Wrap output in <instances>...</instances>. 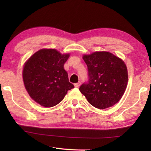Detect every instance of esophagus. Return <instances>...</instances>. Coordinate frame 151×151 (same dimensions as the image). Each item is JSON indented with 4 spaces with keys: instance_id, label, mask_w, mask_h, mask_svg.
I'll return each instance as SVG.
<instances>
[{
    "instance_id": "34e87169",
    "label": "esophagus",
    "mask_w": 151,
    "mask_h": 151,
    "mask_svg": "<svg viewBox=\"0 0 151 151\" xmlns=\"http://www.w3.org/2000/svg\"><path fill=\"white\" fill-rule=\"evenodd\" d=\"M80 85H81V82H78V83H76L75 84V86L76 88L79 87V86H80Z\"/></svg>"
}]
</instances>
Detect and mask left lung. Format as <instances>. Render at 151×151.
<instances>
[{
  "mask_svg": "<svg viewBox=\"0 0 151 151\" xmlns=\"http://www.w3.org/2000/svg\"><path fill=\"white\" fill-rule=\"evenodd\" d=\"M88 68V82L79 90L91 105L104 109L118 103L126 90L128 72L121 58L102 51L84 55Z\"/></svg>",
  "mask_w": 151,
  "mask_h": 151,
  "instance_id": "left-lung-1",
  "label": "left lung"
}]
</instances>
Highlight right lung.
Returning a JSON list of instances; mask_svg holds the SVG:
<instances>
[{"mask_svg":"<svg viewBox=\"0 0 151 151\" xmlns=\"http://www.w3.org/2000/svg\"><path fill=\"white\" fill-rule=\"evenodd\" d=\"M69 54L62 55L55 49H41L25 63L22 71L25 88L41 106L57 105L75 87L64 69Z\"/></svg>","mask_w":151,"mask_h":151,"instance_id":"add662e5","label":"right lung"}]
</instances>
